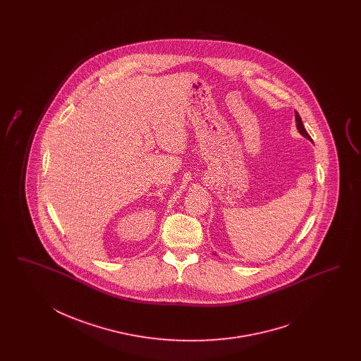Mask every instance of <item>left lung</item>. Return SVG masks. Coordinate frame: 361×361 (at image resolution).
Returning a JSON list of instances; mask_svg holds the SVG:
<instances>
[{
	"label": "left lung",
	"mask_w": 361,
	"mask_h": 361,
	"mask_svg": "<svg viewBox=\"0 0 361 361\" xmlns=\"http://www.w3.org/2000/svg\"><path fill=\"white\" fill-rule=\"evenodd\" d=\"M295 121H296V127H298V130H299V132L305 136V137H307V139H310V140H312L311 139V136L308 135V132L306 131V128H305V126H303V121H302V118L299 116V114L296 112L295 111Z\"/></svg>",
	"instance_id": "8db88e82"
}]
</instances>
